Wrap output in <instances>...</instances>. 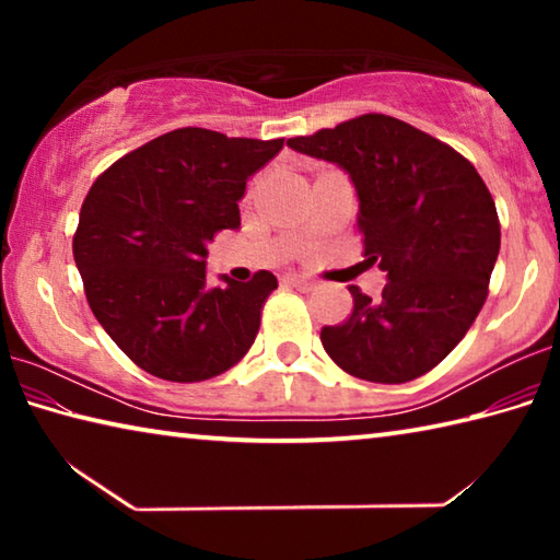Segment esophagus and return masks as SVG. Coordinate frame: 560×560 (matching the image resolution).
Returning a JSON list of instances; mask_svg holds the SVG:
<instances>
[{"label": "esophagus", "mask_w": 560, "mask_h": 560, "mask_svg": "<svg viewBox=\"0 0 560 560\" xmlns=\"http://www.w3.org/2000/svg\"><path fill=\"white\" fill-rule=\"evenodd\" d=\"M281 281L287 283V287H296L301 291L314 289V281H308L306 277H301V273H287V277H281Z\"/></svg>", "instance_id": "1"}]
</instances>
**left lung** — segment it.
Segmentation results:
<instances>
[{"mask_svg": "<svg viewBox=\"0 0 560 560\" xmlns=\"http://www.w3.org/2000/svg\"><path fill=\"white\" fill-rule=\"evenodd\" d=\"M289 145L350 175L363 257L387 271L377 301L350 287V316L320 330L326 353L371 383L430 373L467 336L489 296L501 224L485 179L447 143L383 113Z\"/></svg>", "mask_w": 560, "mask_h": 560, "instance_id": "1", "label": "left lung"}]
</instances>
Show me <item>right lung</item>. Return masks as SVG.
I'll use <instances>...</instances> for the list:
<instances>
[{
	"label": "right lung",
	"mask_w": 560,
	"mask_h": 560,
	"mask_svg": "<svg viewBox=\"0 0 560 560\" xmlns=\"http://www.w3.org/2000/svg\"><path fill=\"white\" fill-rule=\"evenodd\" d=\"M283 138L177 128L116 160L91 185L73 259L98 324L145 373L200 383L240 363L279 287L271 271L207 289V244L240 226L249 179Z\"/></svg>",
	"instance_id": "obj_1"
}]
</instances>
